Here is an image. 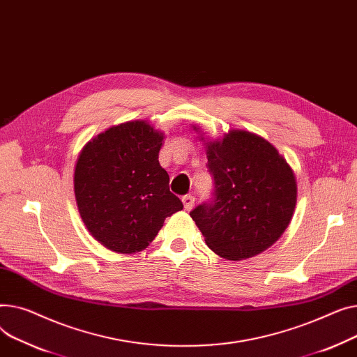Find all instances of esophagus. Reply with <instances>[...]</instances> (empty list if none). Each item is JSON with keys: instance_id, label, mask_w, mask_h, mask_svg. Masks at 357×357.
I'll return each instance as SVG.
<instances>
[{"instance_id": "esophagus-1", "label": "esophagus", "mask_w": 357, "mask_h": 357, "mask_svg": "<svg viewBox=\"0 0 357 357\" xmlns=\"http://www.w3.org/2000/svg\"><path fill=\"white\" fill-rule=\"evenodd\" d=\"M181 202L184 204L185 211H190V208L195 206V196L193 195H185L181 197Z\"/></svg>"}]
</instances>
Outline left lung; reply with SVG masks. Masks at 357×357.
<instances>
[{
    "mask_svg": "<svg viewBox=\"0 0 357 357\" xmlns=\"http://www.w3.org/2000/svg\"><path fill=\"white\" fill-rule=\"evenodd\" d=\"M207 169L213 195L190 212L206 245L239 261L277 242L294 213L297 183L275 146L255 134L230 131L207 144Z\"/></svg>",
    "mask_w": 357,
    "mask_h": 357,
    "instance_id": "8db88e82",
    "label": "left lung"
}]
</instances>
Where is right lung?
I'll return each instance as SVG.
<instances>
[{
	"instance_id": "right-lung-1",
	"label": "right lung",
	"mask_w": 357,
	"mask_h": 357,
	"mask_svg": "<svg viewBox=\"0 0 357 357\" xmlns=\"http://www.w3.org/2000/svg\"><path fill=\"white\" fill-rule=\"evenodd\" d=\"M162 138L144 121L121 123L89 141L77 158L79 213L92 236L114 252L146 248L165 218L183 208L158 162Z\"/></svg>"
}]
</instances>
